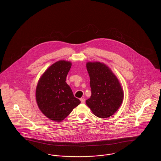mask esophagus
I'll use <instances>...</instances> for the list:
<instances>
[{
  "label": "esophagus",
  "instance_id": "1",
  "mask_svg": "<svg viewBox=\"0 0 161 161\" xmlns=\"http://www.w3.org/2000/svg\"><path fill=\"white\" fill-rule=\"evenodd\" d=\"M80 101H81V103H83V104L85 103V100H84V98H80Z\"/></svg>",
  "mask_w": 161,
  "mask_h": 161
}]
</instances>
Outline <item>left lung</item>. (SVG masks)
<instances>
[{"mask_svg":"<svg viewBox=\"0 0 161 161\" xmlns=\"http://www.w3.org/2000/svg\"><path fill=\"white\" fill-rule=\"evenodd\" d=\"M90 77L91 97L86 104L100 118L114 115L123 100V89L116 77L104 64L89 62L86 64Z\"/></svg>","mask_w":161,"mask_h":161,"instance_id":"1","label":"left lung"}]
</instances>
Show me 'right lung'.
I'll return each instance as SVG.
<instances>
[{"label":"right lung","instance_id":"right-lung-1","mask_svg":"<svg viewBox=\"0 0 161 161\" xmlns=\"http://www.w3.org/2000/svg\"><path fill=\"white\" fill-rule=\"evenodd\" d=\"M71 67L69 61L55 63L38 81L36 101L42 112L50 119L60 122L81 101L74 96L66 78Z\"/></svg>","mask_w":161,"mask_h":161}]
</instances>
